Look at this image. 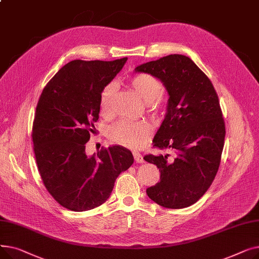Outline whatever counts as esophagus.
Returning <instances> with one entry per match:
<instances>
[{
	"label": "esophagus",
	"instance_id": "1",
	"mask_svg": "<svg viewBox=\"0 0 259 259\" xmlns=\"http://www.w3.org/2000/svg\"><path fill=\"white\" fill-rule=\"evenodd\" d=\"M133 156H134L135 161L139 162V164H140V162H144V158L139 152H133Z\"/></svg>",
	"mask_w": 259,
	"mask_h": 259
}]
</instances>
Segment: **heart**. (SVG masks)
Segmentation results:
<instances>
[{"label":"heart","mask_w":259,"mask_h":259,"mask_svg":"<svg viewBox=\"0 0 259 259\" xmlns=\"http://www.w3.org/2000/svg\"><path fill=\"white\" fill-rule=\"evenodd\" d=\"M130 86L137 92L144 103H152L158 105L160 103V94L162 85L160 80L153 75L141 73L130 78ZM115 87L112 83L106 85L100 95V110L102 114L110 112L111 101ZM108 137L112 143L130 148L140 149L151 137V128L144 121H131L120 119L109 128Z\"/></svg>","instance_id":"obj_1"}]
</instances>
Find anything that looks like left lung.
I'll list each match as a JSON object with an SVG mask.
<instances>
[{"label":"left lung","instance_id":"left-lung-1","mask_svg":"<svg viewBox=\"0 0 259 259\" xmlns=\"http://www.w3.org/2000/svg\"><path fill=\"white\" fill-rule=\"evenodd\" d=\"M135 72L155 76L169 94L153 146L175 153L174 158L145 155L160 171V181L147 195L169 209L191 206L210 188L221 164L226 128L219 97L208 76L182 54L142 64Z\"/></svg>","mask_w":259,"mask_h":259}]
</instances>
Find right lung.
<instances>
[{"label": "right lung", "mask_w": 259, "mask_h": 259, "mask_svg": "<svg viewBox=\"0 0 259 259\" xmlns=\"http://www.w3.org/2000/svg\"><path fill=\"white\" fill-rule=\"evenodd\" d=\"M126 62L71 61L48 81L37 102L32 126L37 169L48 192L68 210L101 206L117 176L133 164L131 151L120 146L91 156L85 151L99 119L101 92Z\"/></svg>", "instance_id": "add662e5"}]
</instances>
